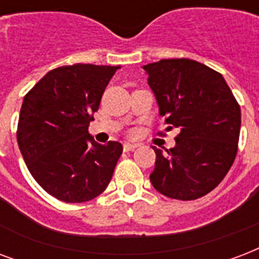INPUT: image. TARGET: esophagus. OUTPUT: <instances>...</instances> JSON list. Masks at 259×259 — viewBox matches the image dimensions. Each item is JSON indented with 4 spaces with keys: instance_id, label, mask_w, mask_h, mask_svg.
<instances>
[{
    "instance_id": "34e87169",
    "label": "esophagus",
    "mask_w": 259,
    "mask_h": 259,
    "mask_svg": "<svg viewBox=\"0 0 259 259\" xmlns=\"http://www.w3.org/2000/svg\"><path fill=\"white\" fill-rule=\"evenodd\" d=\"M138 147V144H130V143H125L123 144V149H125L126 152L127 151H134L136 148Z\"/></svg>"
}]
</instances>
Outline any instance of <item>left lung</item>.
Instances as JSON below:
<instances>
[{"instance_id":"1","label":"left lung","mask_w":259,"mask_h":259,"mask_svg":"<svg viewBox=\"0 0 259 259\" xmlns=\"http://www.w3.org/2000/svg\"><path fill=\"white\" fill-rule=\"evenodd\" d=\"M167 129L178 127L175 147L156 153L149 175L156 190L175 200L208 194L230 171L238 152L240 107L224 77L187 58L144 65Z\"/></svg>"}]
</instances>
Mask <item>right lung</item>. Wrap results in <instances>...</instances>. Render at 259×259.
Instances as JSON below:
<instances>
[{
  "instance_id": "right-lung-1",
  "label": "right lung",
  "mask_w": 259,
  "mask_h": 259,
  "mask_svg": "<svg viewBox=\"0 0 259 259\" xmlns=\"http://www.w3.org/2000/svg\"><path fill=\"white\" fill-rule=\"evenodd\" d=\"M119 66L76 64L53 69L24 96L17 144L29 172L64 202H85L111 181L122 144L96 143L88 132Z\"/></svg>"
}]
</instances>
